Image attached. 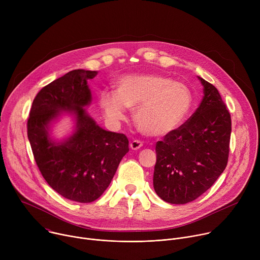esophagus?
Here are the masks:
<instances>
[{
    "instance_id": "esophagus-1",
    "label": "esophagus",
    "mask_w": 260,
    "mask_h": 260,
    "mask_svg": "<svg viewBox=\"0 0 260 260\" xmlns=\"http://www.w3.org/2000/svg\"><path fill=\"white\" fill-rule=\"evenodd\" d=\"M143 146V142L140 141V140H134L131 144H129V147L132 148L133 150H138L140 149V148Z\"/></svg>"
}]
</instances>
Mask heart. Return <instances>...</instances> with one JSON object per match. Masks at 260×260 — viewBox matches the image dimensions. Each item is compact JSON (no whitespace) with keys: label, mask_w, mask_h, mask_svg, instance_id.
<instances>
[{"label":"heart","mask_w":260,"mask_h":260,"mask_svg":"<svg viewBox=\"0 0 260 260\" xmlns=\"http://www.w3.org/2000/svg\"><path fill=\"white\" fill-rule=\"evenodd\" d=\"M115 92L102 91L99 105L113 123L125 119V108L135 111L138 128L146 136L165 137L175 132L192 106L189 88L159 74L121 77Z\"/></svg>","instance_id":"1"}]
</instances>
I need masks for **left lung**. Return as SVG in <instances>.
<instances>
[{
	"label": "left lung",
	"instance_id": "8db88e82",
	"mask_svg": "<svg viewBox=\"0 0 260 260\" xmlns=\"http://www.w3.org/2000/svg\"><path fill=\"white\" fill-rule=\"evenodd\" d=\"M204 96L192 116L156 143L153 187L167 203L183 205L206 192L226 168L232 119L217 88L199 77Z\"/></svg>",
	"mask_w": 260,
	"mask_h": 260
}]
</instances>
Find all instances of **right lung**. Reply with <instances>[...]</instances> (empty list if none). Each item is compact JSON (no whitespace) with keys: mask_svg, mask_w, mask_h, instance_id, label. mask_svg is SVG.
I'll return each instance as SVG.
<instances>
[{"mask_svg":"<svg viewBox=\"0 0 260 260\" xmlns=\"http://www.w3.org/2000/svg\"><path fill=\"white\" fill-rule=\"evenodd\" d=\"M96 74L73 70L43 87L27 120V138L42 176L61 197L78 203H91L104 193L129 150L125 135L103 129L83 108L91 102L87 81ZM63 112L74 115L76 131L56 142L49 128Z\"/></svg>","mask_w":260,"mask_h":260,"instance_id":"right-lung-1","label":"right lung"}]
</instances>
